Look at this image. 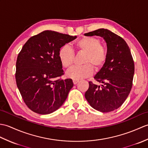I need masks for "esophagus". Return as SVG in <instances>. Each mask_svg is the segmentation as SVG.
<instances>
[{"label": "esophagus", "instance_id": "1", "mask_svg": "<svg viewBox=\"0 0 148 148\" xmlns=\"http://www.w3.org/2000/svg\"><path fill=\"white\" fill-rule=\"evenodd\" d=\"M72 81H73V83L74 84H76L78 82H79V80H78V79H73Z\"/></svg>", "mask_w": 148, "mask_h": 148}]
</instances>
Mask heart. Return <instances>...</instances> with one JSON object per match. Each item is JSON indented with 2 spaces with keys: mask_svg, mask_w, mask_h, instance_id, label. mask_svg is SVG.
Wrapping results in <instances>:
<instances>
[{
  "mask_svg": "<svg viewBox=\"0 0 148 148\" xmlns=\"http://www.w3.org/2000/svg\"><path fill=\"white\" fill-rule=\"evenodd\" d=\"M76 48L79 52L86 53L82 66H74L67 72V76L73 79H81L92 76L93 69H99L104 65L108 57V52L102 46L100 39L93 37H85L76 42ZM58 57L63 67L69 69L74 60V52L67 45L60 49Z\"/></svg>",
  "mask_w": 148,
  "mask_h": 148,
  "instance_id": "b5f03b06",
  "label": "heart"
}]
</instances>
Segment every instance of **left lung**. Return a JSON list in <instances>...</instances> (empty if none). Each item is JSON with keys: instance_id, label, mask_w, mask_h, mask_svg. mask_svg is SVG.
<instances>
[{"instance_id": "8db88e82", "label": "left lung", "mask_w": 148, "mask_h": 148, "mask_svg": "<svg viewBox=\"0 0 148 148\" xmlns=\"http://www.w3.org/2000/svg\"><path fill=\"white\" fill-rule=\"evenodd\" d=\"M84 35L103 37L108 47L105 64L94 77L101 86L90 81L84 96L97 111H114L124 103L132 87L135 67L130 49L122 37L108 29H100Z\"/></svg>"}]
</instances>
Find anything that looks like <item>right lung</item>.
Listing matches in <instances>:
<instances>
[{"mask_svg":"<svg viewBox=\"0 0 148 148\" xmlns=\"http://www.w3.org/2000/svg\"><path fill=\"white\" fill-rule=\"evenodd\" d=\"M55 31L45 30L31 37L19 53L16 64V82L24 102L40 114L60 108L73 86L64 74L59 50L76 38Z\"/></svg>","mask_w":148,"mask_h":148,"instance_id":"obj_1","label":"right lung"}]
</instances>
